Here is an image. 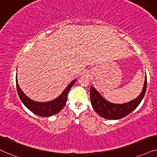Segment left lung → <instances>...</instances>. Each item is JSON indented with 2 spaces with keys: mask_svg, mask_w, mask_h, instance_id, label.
Masks as SVG:
<instances>
[{
  "mask_svg": "<svg viewBox=\"0 0 157 157\" xmlns=\"http://www.w3.org/2000/svg\"><path fill=\"white\" fill-rule=\"evenodd\" d=\"M147 78H145L143 90L138 98L122 104H115L107 101L92 86L90 87V102L93 109L101 117L108 120H119L131 113L141 102L146 90Z\"/></svg>",
  "mask_w": 157,
  "mask_h": 157,
  "instance_id": "obj_1",
  "label": "left lung"
}]
</instances>
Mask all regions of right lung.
<instances>
[{"mask_svg":"<svg viewBox=\"0 0 157 157\" xmlns=\"http://www.w3.org/2000/svg\"><path fill=\"white\" fill-rule=\"evenodd\" d=\"M75 81H76V80H73L67 87V88L65 89L64 91L62 93V94L60 96L56 98L55 100L46 103L37 102L29 98L22 92V90H21L20 88H19V85L17 83V79H16V84H17V93L19 96V98H20L21 102L25 104V106L28 109L30 110L33 113L37 115V116L50 117L57 114V113L60 112L64 108L67 103V96H68L69 91L73 86V85L75 84Z\"/></svg>","mask_w":157,"mask_h":157,"instance_id":"obj_1","label":"right lung"}]
</instances>
